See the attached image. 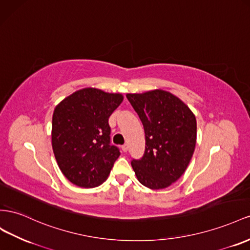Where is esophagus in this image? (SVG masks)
<instances>
[{"label": "esophagus", "instance_id": "34e87169", "mask_svg": "<svg viewBox=\"0 0 250 250\" xmlns=\"http://www.w3.org/2000/svg\"><path fill=\"white\" fill-rule=\"evenodd\" d=\"M128 150V146H127V144H124L123 146H122V151L123 152H126Z\"/></svg>", "mask_w": 250, "mask_h": 250}]
</instances>
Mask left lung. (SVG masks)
<instances>
[{
  "mask_svg": "<svg viewBox=\"0 0 250 250\" xmlns=\"http://www.w3.org/2000/svg\"><path fill=\"white\" fill-rule=\"evenodd\" d=\"M145 131L143 157L131 160L142 185L163 189L178 181L189 164L197 141V121L191 110L170 92L128 93Z\"/></svg>",
  "mask_w": 250,
  "mask_h": 250,
  "instance_id": "obj_1",
  "label": "left lung"
}]
</instances>
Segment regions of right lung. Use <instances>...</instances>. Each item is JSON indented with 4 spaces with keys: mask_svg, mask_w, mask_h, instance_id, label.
I'll list each match as a JSON object with an SVG mask.
<instances>
[{
    "mask_svg": "<svg viewBox=\"0 0 250 250\" xmlns=\"http://www.w3.org/2000/svg\"><path fill=\"white\" fill-rule=\"evenodd\" d=\"M122 101L120 93L84 88L56 107L52 149L61 171L72 184L93 188L108 178L121 154L119 148L110 144L108 119Z\"/></svg>",
    "mask_w": 250,
    "mask_h": 250,
    "instance_id": "obj_1",
    "label": "right lung"
}]
</instances>
